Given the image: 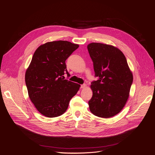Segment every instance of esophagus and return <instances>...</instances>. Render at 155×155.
<instances>
[{"label": "esophagus", "instance_id": "34e87169", "mask_svg": "<svg viewBox=\"0 0 155 155\" xmlns=\"http://www.w3.org/2000/svg\"><path fill=\"white\" fill-rule=\"evenodd\" d=\"M86 87V85L85 84H81V86H80V88L81 89H83V88H85Z\"/></svg>", "mask_w": 155, "mask_h": 155}]
</instances>
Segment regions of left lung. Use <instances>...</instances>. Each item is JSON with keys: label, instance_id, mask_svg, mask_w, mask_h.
I'll use <instances>...</instances> for the list:
<instances>
[{"label": "left lung", "instance_id": "left-lung-1", "mask_svg": "<svg viewBox=\"0 0 155 155\" xmlns=\"http://www.w3.org/2000/svg\"><path fill=\"white\" fill-rule=\"evenodd\" d=\"M87 47L95 76L98 78L91 83L92 97L88 102L89 110L99 117H111L119 113L126 104L133 74L118 48L98 42H92Z\"/></svg>", "mask_w": 155, "mask_h": 155}]
</instances>
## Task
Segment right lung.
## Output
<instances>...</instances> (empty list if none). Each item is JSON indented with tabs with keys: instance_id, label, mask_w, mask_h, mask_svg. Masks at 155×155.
<instances>
[{
	"instance_id": "obj_1",
	"label": "right lung",
	"mask_w": 155,
	"mask_h": 155,
	"mask_svg": "<svg viewBox=\"0 0 155 155\" xmlns=\"http://www.w3.org/2000/svg\"><path fill=\"white\" fill-rule=\"evenodd\" d=\"M79 47L67 41L48 42L35 51L25 80L28 96L36 110L47 117H55L67 110L80 85L64 79L66 60Z\"/></svg>"
}]
</instances>
